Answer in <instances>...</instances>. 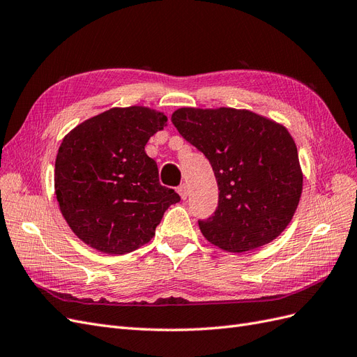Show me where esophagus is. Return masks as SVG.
<instances>
[{
  "label": "esophagus",
  "instance_id": "1",
  "mask_svg": "<svg viewBox=\"0 0 357 357\" xmlns=\"http://www.w3.org/2000/svg\"><path fill=\"white\" fill-rule=\"evenodd\" d=\"M177 192L180 193L181 199H186V198H188V195H189V189H188V185H185V183H183V185H180V186L177 188Z\"/></svg>",
  "mask_w": 357,
  "mask_h": 357
}]
</instances>
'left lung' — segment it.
<instances>
[{
  "label": "left lung",
  "mask_w": 357,
  "mask_h": 357,
  "mask_svg": "<svg viewBox=\"0 0 357 357\" xmlns=\"http://www.w3.org/2000/svg\"><path fill=\"white\" fill-rule=\"evenodd\" d=\"M171 122L210 160L218 180V208L198 222L205 238L235 253L275 240L294 218L302 193L298 149L287 129L229 107H183Z\"/></svg>",
  "instance_id": "8db88e82"
}]
</instances>
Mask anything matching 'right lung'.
Instances as JSON below:
<instances>
[{"label":"right lung","instance_id":"add662e5","mask_svg":"<svg viewBox=\"0 0 357 357\" xmlns=\"http://www.w3.org/2000/svg\"><path fill=\"white\" fill-rule=\"evenodd\" d=\"M167 116L147 107L110 109L75 126L55 162V193L79 238L109 255H125L153 238L178 193L162 186L149 138Z\"/></svg>","mask_w":357,"mask_h":357}]
</instances>
